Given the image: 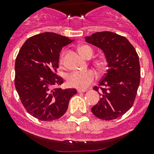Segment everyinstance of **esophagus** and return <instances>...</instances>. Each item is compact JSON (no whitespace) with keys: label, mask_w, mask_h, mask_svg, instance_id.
Masks as SVG:
<instances>
[{"label":"esophagus","mask_w":154,"mask_h":154,"mask_svg":"<svg viewBox=\"0 0 154 154\" xmlns=\"http://www.w3.org/2000/svg\"><path fill=\"white\" fill-rule=\"evenodd\" d=\"M77 91H78V92H79V93H80V92H86V89H77Z\"/></svg>","instance_id":"obj_1"}]
</instances>
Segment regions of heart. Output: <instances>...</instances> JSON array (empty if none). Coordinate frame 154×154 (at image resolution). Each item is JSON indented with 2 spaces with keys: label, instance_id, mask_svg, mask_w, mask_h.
<instances>
[{
  "label": "heart",
  "instance_id": "heart-1",
  "mask_svg": "<svg viewBox=\"0 0 154 154\" xmlns=\"http://www.w3.org/2000/svg\"><path fill=\"white\" fill-rule=\"evenodd\" d=\"M79 51L84 58H91L92 55V49L88 45H82L79 48ZM60 64L63 65V56L60 59ZM102 68L101 65H99ZM96 78V73L93 71L89 70L86 72H73L67 76V82L69 86L85 89L89 86Z\"/></svg>",
  "mask_w": 154,
  "mask_h": 154
}]
</instances>
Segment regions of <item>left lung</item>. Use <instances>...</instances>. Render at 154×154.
Returning a JSON list of instances; mask_svg holds the SVG:
<instances>
[{"label": "left lung", "mask_w": 154, "mask_h": 154, "mask_svg": "<svg viewBox=\"0 0 154 154\" xmlns=\"http://www.w3.org/2000/svg\"><path fill=\"white\" fill-rule=\"evenodd\" d=\"M85 42L99 48L106 58L108 70L95 86L101 98L92 112L104 120L117 119L133 106L140 81V66L135 48L123 36L101 31L85 37Z\"/></svg>", "instance_id": "1"}]
</instances>
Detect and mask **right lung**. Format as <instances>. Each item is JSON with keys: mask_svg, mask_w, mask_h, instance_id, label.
<instances>
[{"mask_svg": "<svg viewBox=\"0 0 154 154\" xmlns=\"http://www.w3.org/2000/svg\"><path fill=\"white\" fill-rule=\"evenodd\" d=\"M72 41L53 32L31 37L24 42L15 61L14 84L28 113L42 121L58 119L65 114L75 89H53L63 83L56 75L59 53Z\"/></svg>", "mask_w": 154, "mask_h": 154, "instance_id": "1", "label": "right lung"}]
</instances>
